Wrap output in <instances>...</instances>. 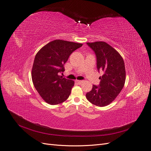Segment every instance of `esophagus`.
<instances>
[{
  "instance_id": "1",
  "label": "esophagus",
  "mask_w": 151,
  "mask_h": 151,
  "mask_svg": "<svg viewBox=\"0 0 151 151\" xmlns=\"http://www.w3.org/2000/svg\"><path fill=\"white\" fill-rule=\"evenodd\" d=\"M75 83L77 84H79V85H81L83 81H81V80H76L75 81Z\"/></svg>"
}]
</instances>
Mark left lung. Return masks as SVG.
Masks as SVG:
<instances>
[{
	"mask_svg": "<svg viewBox=\"0 0 151 151\" xmlns=\"http://www.w3.org/2000/svg\"><path fill=\"white\" fill-rule=\"evenodd\" d=\"M96 54L98 71H104L99 86L93 85L86 93L91 104L98 106L110 104L118 96L125 81V64L120 54L105 42L87 43Z\"/></svg>",
	"mask_w": 151,
	"mask_h": 151,
	"instance_id": "obj_1",
	"label": "left lung"
}]
</instances>
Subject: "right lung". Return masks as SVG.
<instances>
[{
	"label": "right lung",
	"instance_id": "obj_1",
	"mask_svg": "<svg viewBox=\"0 0 151 151\" xmlns=\"http://www.w3.org/2000/svg\"><path fill=\"white\" fill-rule=\"evenodd\" d=\"M83 44L55 40L44 46L37 53L32 69V79L40 96L48 104L65 101L75 82L59 73L65 71L63 65L70 55Z\"/></svg>",
	"mask_w": 151,
	"mask_h": 151
}]
</instances>
